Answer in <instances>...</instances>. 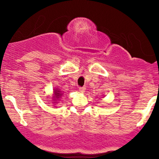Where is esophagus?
I'll list each match as a JSON object with an SVG mask.
<instances>
[{
  "label": "esophagus",
  "mask_w": 159,
  "mask_h": 159,
  "mask_svg": "<svg viewBox=\"0 0 159 159\" xmlns=\"http://www.w3.org/2000/svg\"><path fill=\"white\" fill-rule=\"evenodd\" d=\"M79 91L83 93V92H85V88H84V87H82V88H79Z\"/></svg>",
  "instance_id": "34e87169"
}]
</instances>
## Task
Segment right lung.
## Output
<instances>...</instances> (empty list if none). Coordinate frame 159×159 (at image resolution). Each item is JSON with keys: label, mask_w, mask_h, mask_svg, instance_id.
Listing matches in <instances>:
<instances>
[{"label": "right lung", "mask_w": 159, "mask_h": 159, "mask_svg": "<svg viewBox=\"0 0 159 159\" xmlns=\"http://www.w3.org/2000/svg\"><path fill=\"white\" fill-rule=\"evenodd\" d=\"M62 95H63V93L62 92L60 91V88H53V92H52V95L51 99H51L50 101H52V102L54 103V104H57Z\"/></svg>", "instance_id": "obj_1"}]
</instances>
